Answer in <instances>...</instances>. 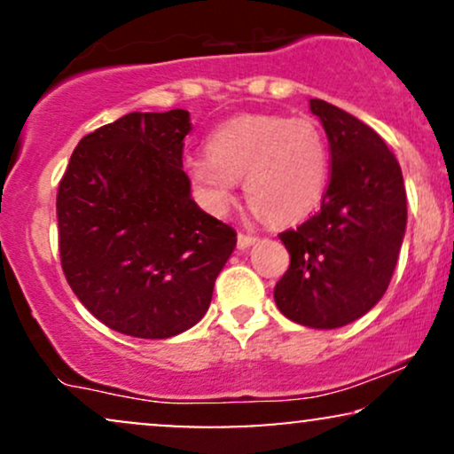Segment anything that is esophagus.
<instances>
[{
	"label": "esophagus",
	"mask_w": 454,
	"mask_h": 454,
	"mask_svg": "<svg viewBox=\"0 0 454 454\" xmlns=\"http://www.w3.org/2000/svg\"><path fill=\"white\" fill-rule=\"evenodd\" d=\"M252 243H256V237H254V234L239 232V237H237V245H239V249L249 247V245H252Z\"/></svg>",
	"instance_id": "34e87169"
}]
</instances>
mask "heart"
Wrapping results in <instances>:
<instances>
[{
    "label": "heart",
    "instance_id": "heart-1",
    "mask_svg": "<svg viewBox=\"0 0 454 454\" xmlns=\"http://www.w3.org/2000/svg\"><path fill=\"white\" fill-rule=\"evenodd\" d=\"M209 155L192 160L190 173L202 202L223 213L237 179L254 211L273 222H294L317 207L326 190L331 151L309 117L241 114L222 123L207 143Z\"/></svg>",
    "mask_w": 454,
    "mask_h": 454
}]
</instances>
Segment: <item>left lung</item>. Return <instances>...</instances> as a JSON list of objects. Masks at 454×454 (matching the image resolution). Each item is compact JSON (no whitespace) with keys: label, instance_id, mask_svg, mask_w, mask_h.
Here are the masks:
<instances>
[{"label":"left lung","instance_id":"1","mask_svg":"<svg viewBox=\"0 0 454 454\" xmlns=\"http://www.w3.org/2000/svg\"><path fill=\"white\" fill-rule=\"evenodd\" d=\"M331 149V176L316 215L279 234L290 267L273 296L311 328L358 320L387 293L408 222L403 175L372 128L325 100H309Z\"/></svg>","mask_w":454,"mask_h":454}]
</instances>
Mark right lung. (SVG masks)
<instances>
[{"label": "right lung", "instance_id": "add662e5", "mask_svg": "<svg viewBox=\"0 0 454 454\" xmlns=\"http://www.w3.org/2000/svg\"><path fill=\"white\" fill-rule=\"evenodd\" d=\"M190 113H129L81 138L57 190L61 269L123 335L166 340L207 314L237 232L192 200Z\"/></svg>", "mask_w": 454, "mask_h": 454}]
</instances>
